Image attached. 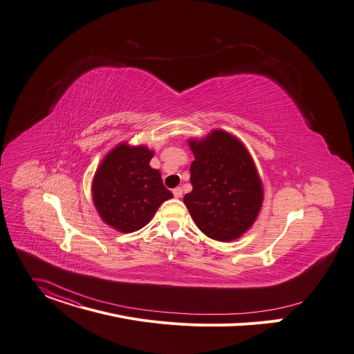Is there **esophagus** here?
I'll return each mask as SVG.
<instances>
[{
	"label": "esophagus",
	"mask_w": 354,
	"mask_h": 354,
	"mask_svg": "<svg viewBox=\"0 0 354 354\" xmlns=\"http://www.w3.org/2000/svg\"><path fill=\"white\" fill-rule=\"evenodd\" d=\"M172 194H174V196H175V198H180V196H182V187H180V186H178V187L172 189Z\"/></svg>",
	"instance_id": "1"
}]
</instances>
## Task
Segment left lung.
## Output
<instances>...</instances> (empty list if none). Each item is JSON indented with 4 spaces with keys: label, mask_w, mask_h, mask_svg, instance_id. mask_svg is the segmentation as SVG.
Segmentation results:
<instances>
[{
    "label": "left lung",
    "mask_w": 354,
    "mask_h": 354,
    "mask_svg": "<svg viewBox=\"0 0 354 354\" xmlns=\"http://www.w3.org/2000/svg\"><path fill=\"white\" fill-rule=\"evenodd\" d=\"M194 186L183 202L198 227L210 239L232 241L250 229L263 203V186L254 162L233 136L213 131L190 141Z\"/></svg>",
    "instance_id": "8db88e82"
}]
</instances>
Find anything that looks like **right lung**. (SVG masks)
<instances>
[{"instance_id":"1","label":"right lung","mask_w":354,"mask_h":354,"mask_svg":"<svg viewBox=\"0 0 354 354\" xmlns=\"http://www.w3.org/2000/svg\"><path fill=\"white\" fill-rule=\"evenodd\" d=\"M152 151L145 147L114 148L93 179V201L100 217L118 232L142 229L156 209L172 198L159 171L149 167Z\"/></svg>"}]
</instances>
